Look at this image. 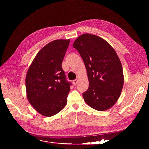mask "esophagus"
<instances>
[{
  "label": "esophagus",
  "mask_w": 149,
  "mask_h": 149,
  "mask_svg": "<svg viewBox=\"0 0 149 149\" xmlns=\"http://www.w3.org/2000/svg\"><path fill=\"white\" fill-rule=\"evenodd\" d=\"M77 83H78V79H74V80L73 81V84H74V86L76 85V84H77Z\"/></svg>",
  "instance_id": "obj_1"
}]
</instances>
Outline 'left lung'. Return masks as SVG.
<instances>
[{
  "mask_svg": "<svg viewBox=\"0 0 149 149\" xmlns=\"http://www.w3.org/2000/svg\"><path fill=\"white\" fill-rule=\"evenodd\" d=\"M73 47L87 70L89 84L83 93L85 102L97 111L109 109L118 101L124 84L123 66L116 52L106 40L89 33L79 36Z\"/></svg>",
  "mask_w": 149,
  "mask_h": 149,
  "instance_id": "left-lung-1",
  "label": "left lung"
}]
</instances>
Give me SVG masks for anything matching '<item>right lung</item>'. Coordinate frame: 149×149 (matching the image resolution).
<instances>
[{
	"label": "right lung",
	"instance_id": "add662e5",
	"mask_svg": "<svg viewBox=\"0 0 149 149\" xmlns=\"http://www.w3.org/2000/svg\"><path fill=\"white\" fill-rule=\"evenodd\" d=\"M70 41L56 40L48 43L37 53L27 71V98L34 109L43 116L56 114L67 103L72 84L67 81L61 64Z\"/></svg>",
	"mask_w": 149,
	"mask_h": 149
}]
</instances>
